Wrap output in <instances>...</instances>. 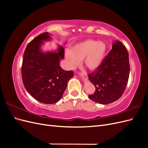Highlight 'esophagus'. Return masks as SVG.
<instances>
[{
	"mask_svg": "<svg viewBox=\"0 0 148 148\" xmlns=\"http://www.w3.org/2000/svg\"><path fill=\"white\" fill-rule=\"evenodd\" d=\"M84 75H86V73H84Z\"/></svg>",
	"mask_w": 148,
	"mask_h": 148,
	"instance_id": "obj_1",
	"label": "esophagus"
}]
</instances>
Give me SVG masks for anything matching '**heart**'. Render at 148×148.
<instances>
[{
  "label": "heart",
  "mask_w": 148,
  "mask_h": 148,
  "mask_svg": "<svg viewBox=\"0 0 148 148\" xmlns=\"http://www.w3.org/2000/svg\"><path fill=\"white\" fill-rule=\"evenodd\" d=\"M106 51L107 46L104 42L88 39L76 44L71 51H66L65 56L70 68H74L83 60L88 69L94 70L102 64Z\"/></svg>",
  "instance_id": "1"
}]
</instances>
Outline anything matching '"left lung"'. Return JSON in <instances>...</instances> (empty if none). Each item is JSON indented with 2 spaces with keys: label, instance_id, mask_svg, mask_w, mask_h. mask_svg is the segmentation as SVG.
I'll use <instances>...</instances> for the list:
<instances>
[{
  "label": "left lung",
  "instance_id": "left-lung-1",
  "mask_svg": "<svg viewBox=\"0 0 148 148\" xmlns=\"http://www.w3.org/2000/svg\"><path fill=\"white\" fill-rule=\"evenodd\" d=\"M129 74L128 51L122 42L116 41L101 65L88 74L89 79L96 88L89 98L101 104L118 100L127 87Z\"/></svg>",
  "mask_w": 148,
  "mask_h": 148
}]
</instances>
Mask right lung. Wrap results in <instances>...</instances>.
Masks as SVG:
<instances>
[{
  "label": "right lung",
  "instance_id": "1",
  "mask_svg": "<svg viewBox=\"0 0 148 148\" xmlns=\"http://www.w3.org/2000/svg\"><path fill=\"white\" fill-rule=\"evenodd\" d=\"M51 38L47 32L38 35L28 43L23 54L21 77L24 86L35 99L44 104L57 102L62 97L73 71H65L59 65L64 49L44 53L40 49L44 41Z\"/></svg>",
  "mask_w": 148,
  "mask_h": 148
}]
</instances>
